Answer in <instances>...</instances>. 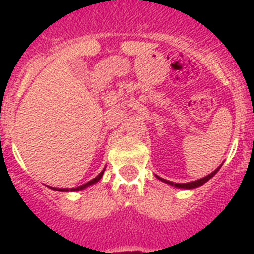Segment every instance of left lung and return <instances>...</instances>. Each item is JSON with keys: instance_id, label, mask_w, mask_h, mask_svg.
Wrapping results in <instances>:
<instances>
[{"instance_id": "left-lung-1", "label": "left lung", "mask_w": 254, "mask_h": 254, "mask_svg": "<svg viewBox=\"0 0 254 254\" xmlns=\"http://www.w3.org/2000/svg\"><path fill=\"white\" fill-rule=\"evenodd\" d=\"M219 169H220V166L217 167L215 171H212L211 174H208L207 177L200 178V179H197V181L189 182V183H174V182H169V181H166V179H162V178H159V177H157V178H158V179H161L162 182H165V183H169V185L174 186V187H179V189H195V187H199V186L204 185L205 182H208L209 179H211V178H212L213 175L217 173V171H219Z\"/></svg>"}]
</instances>
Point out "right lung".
<instances>
[{
	"label": "right lung",
	"mask_w": 254,
	"mask_h": 254,
	"mask_svg": "<svg viewBox=\"0 0 254 254\" xmlns=\"http://www.w3.org/2000/svg\"><path fill=\"white\" fill-rule=\"evenodd\" d=\"M104 171H105V169H104L103 171H101V173H100L99 175H97V177L93 178L92 181L87 182V183H84V185L79 186V187H72V189H57V187H53V190H57V191H62V192H67V191H80V190H84L85 187H88V186L95 185L96 182H99L100 179H101V177H103Z\"/></svg>",
	"instance_id": "add662e5"
}]
</instances>
